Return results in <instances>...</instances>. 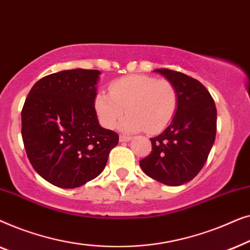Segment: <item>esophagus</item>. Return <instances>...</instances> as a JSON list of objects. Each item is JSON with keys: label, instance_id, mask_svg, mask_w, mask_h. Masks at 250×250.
<instances>
[{"label": "esophagus", "instance_id": "obj_1", "mask_svg": "<svg viewBox=\"0 0 250 250\" xmlns=\"http://www.w3.org/2000/svg\"><path fill=\"white\" fill-rule=\"evenodd\" d=\"M131 139H132L131 136H126V135L119 136V141H121V142H128Z\"/></svg>", "mask_w": 250, "mask_h": 250}]
</instances>
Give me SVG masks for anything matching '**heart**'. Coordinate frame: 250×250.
Segmentation results:
<instances>
[{
    "mask_svg": "<svg viewBox=\"0 0 250 250\" xmlns=\"http://www.w3.org/2000/svg\"><path fill=\"white\" fill-rule=\"evenodd\" d=\"M177 108V93L167 80L148 75H128L109 85V93L98 92L94 109L105 128H114L121 122L125 132L146 129L150 134L163 131L172 121Z\"/></svg>",
    "mask_w": 250,
    "mask_h": 250,
    "instance_id": "obj_1",
    "label": "heart"
}]
</instances>
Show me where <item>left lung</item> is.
<instances>
[{"label": "left lung", "instance_id": "obj_1", "mask_svg": "<svg viewBox=\"0 0 250 250\" xmlns=\"http://www.w3.org/2000/svg\"><path fill=\"white\" fill-rule=\"evenodd\" d=\"M177 93V108L168 127L151 138L152 149L140 160L146 175L170 187L182 186L200 172L216 135V107L199 81L180 71L156 69Z\"/></svg>", "mask_w": 250, "mask_h": 250}]
</instances>
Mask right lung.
I'll return each mask as SVG.
<instances>
[{
	"label": "right lung",
	"mask_w": 250,
	"mask_h": 250,
	"mask_svg": "<svg viewBox=\"0 0 250 250\" xmlns=\"http://www.w3.org/2000/svg\"><path fill=\"white\" fill-rule=\"evenodd\" d=\"M100 71L62 70L41 78L21 110L23 146L34 169L53 186L74 189L104 169L119 136L101 127L94 98Z\"/></svg>",
	"instance_id": "obj_1"
}]
</instances>
